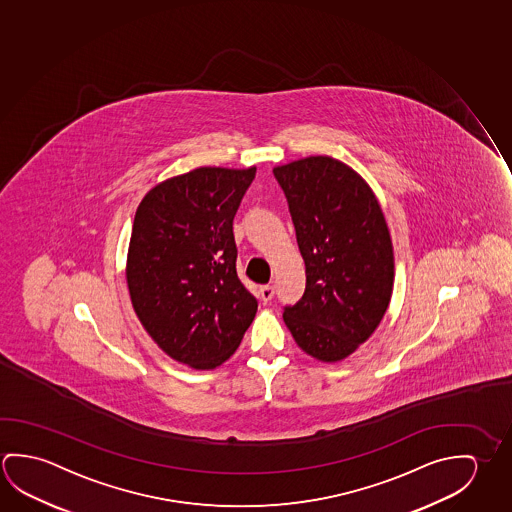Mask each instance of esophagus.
Returning <instances> with one entry per match:
<instances>
[{"label":"esophagus","instance_id":"1","mask_svg":"<svg viewBox=\"0 0 512 512\" xmlns=\"http://www.w3.org/2000/svg\"><path fill=\"white\" fill-rule=\"evenodd\" d=\"M275 296V289L273 285H262L259 289L260 302L268 303L271 302V298Z\"/></svg>","mask_w":512,"mask_h":512}]
</instances>
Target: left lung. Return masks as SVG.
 <instances>
[{
	"label": "left lung",
	"instance_id": "1",
	"mask_svg": "<svg viewBox=\"0 0 512 512\" xmlns=\"http://www.w3.org/2000/svg\"><path fill=\"white\" fill-rule=\"evenodd\" d=\"M305 262L302 300L285 307L294 341L316 361L350 357L377 330L394 284L386 216L368 182L328 155L273 168Z\"/></svg>",
	"mask_w": 512,
	"mask_h": 512
}]
</instances>
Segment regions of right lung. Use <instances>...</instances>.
I'll list each match as a JSON object with an SVG mask.
<instances>
[{"label":"right lung","mask_w":512,"mask_h":512,"mask_svg":"<svg viewBox=\"0 0 512 512\" xmlns=\"http://www.w3.org/2000/svg\"><path fill=\"white\" fill-rule=\"evenodd\" d=\"M257 168H196L151 187L135 210L126 285L144 330L193 369L228 361L257 300L235 271L234 216Z\"/></svg>","instance_id":"right-lung-1"}]
</instances>
